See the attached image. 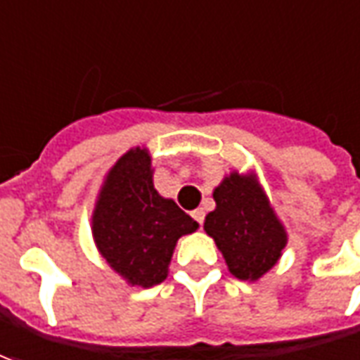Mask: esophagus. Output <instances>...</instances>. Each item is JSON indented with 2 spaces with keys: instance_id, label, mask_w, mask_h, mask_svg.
<instances>
[{
  "instance_id": "esophagus-1",
  "label": "esophagus",
  "mask_w": 360,
  "mask_h": 360,
  "mask_svg": "<svg viewBox=\"0 0 360 360\" xmlns=\"http://www.w3.org/2000/svg\"><path fill=\"white\" fill-rule=\"evenodd\" d=\"M192 217H194L195 221H198V223H200V225H202V223H204L205 212H204V210H202V207H198V210H194V212H192Z\"/></svg>"
}]
</instances>
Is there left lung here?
Here are the masks:
<instances>
[{
    "mask_svg": "<svg viewBox=\"0 0 360 360\" xmlns=\"http://www.w3.org/2000/svg\"><path fill=\"white\" fill-rule=\"evenodd\" d=\"M215 210L204 229L221 251L235 278H262L282 257L288 233L274 213L255 172L233 170L213 190Z\"/></svg>",
    "mask_w": 360,
    "mask_h": 360,
    "instance_id": "obj_1",
    "label": "left lung"
}]
</instances>
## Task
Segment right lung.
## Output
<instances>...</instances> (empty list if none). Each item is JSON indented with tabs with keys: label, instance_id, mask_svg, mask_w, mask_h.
I'll return each mask as SVG.
<instances>
[{
	"label": "right lung",
	"instance_id": "1",
	"mask_svg": "<svg viewBox=\"0 0 360 360\" xmlns=\"http://www.w3.org/2000/svg\"><path fill=\"white\" fill-rule=\"evenodd\" d=\"M148 148H129L109 168L91 213L98 251L129 286L150 288L168 276L176 243L200 225L153 182Z\"/></svg>",
	"mask_w": 360,
	"mask_h": 360
}]
</instances>
